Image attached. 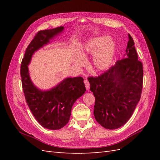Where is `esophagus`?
<instances>
[{
	"label": "esophagus",
	"instance_id": "1",
	"mask_svg": "<svg viewBox=\"0 0 160 160\" xmlns=\"http://www.w3.org/2000/svg\"><path fill=\"white\" fill-rule=\"evenodd\" d=\"M84 83H85V88L87 89H89V88H90V84L89 83V81L88 80V79H84Z\"/></svg>",
	"mask_w": 160,
	"mask_h": 160
}]
</instances>
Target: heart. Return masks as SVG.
Masks as SVG:
<instances>
[{
	"mask_svg": "<svg viewBox=\"0 0 160 160\" xmlns=\"http://www.w3.org/2000/svg\"><path fill=\"white\" fill-rule=\"evenodd\" d=\"M115 52V44L109 36L103 35L93 38L85 45L79 52V57L74 59V64L78 67L85 65V61L89 55H93L91 65L99 71L108 69L112 63Z\"/></svg>",
	"mask_w": 160,
	"mask_h": 160,
	"instance_id": "obj_1",
	"label": "heart"
}]
</instances>
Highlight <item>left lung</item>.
<instances>
[{
  "label": "left lung",
  "instance_id": "obj_1",
  "mask_svg": "<svg viewBox=\"0 0 160 160\" xmlns=\"http://www.w3.org/2000/svg\"><path fill=\"white\" fill-rule=\"evenodd\" d=\"M128 37L124 59L118 60L101 75L88 78L90 90L95 98V118L108 129H118L126 123L141 98L143 65L129 34Z\"/></svg>",
  "mask_w": 160,
  "mask_h": 160
}]
</instances>
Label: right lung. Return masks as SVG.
Wrapping results in <instances>:
<instances>
[{
  "label": "right lung",
  "mask_w": 160,
  "mask_h": 160,
  "mask_svg": "<svg viewBox=\"0 0 160 160\" xmlns=\"http://www.w3.org/2000/svg\"><path fill=\"white\" fill-rule=\"evenodd\" d=\"M64 30V27L38 31L27 47L21 66V75L27 103L41 126L51 130L63 128L70 119L71 109L86 91L81 77H67L54 88L42 91L33 84L28 72L32 55Z\"/></svg>",
  "instance_id": "right-lung-1"
}]
</instances>
